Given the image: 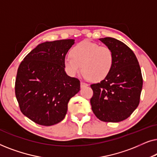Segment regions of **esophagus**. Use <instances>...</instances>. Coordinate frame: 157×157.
Here are the masks:
<instances>
[{"instance_id":"34e87169","label":"esophagus","mask_w":157,"mask_h":157,"mask_svg":"<svg viewBox=\"0 0 157 157\" xmlns=\"http://www.w3.org/2000/svg\"><path fill=\"white\" fill-rule=\"evenodd\" d=\"M88 86V84H87L86 83L83 82V81H81V88L85 87V86Z\"/></svg>"}]
</instances>
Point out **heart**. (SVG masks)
Wrapping results in <instances>:
<instances>
[{"instance_id": "obj_1", "label": "heart", "mask_w": 157, "mask_h": 157, "mask_svg": "<svg viewBox=\"0 0 157 157\" xmlns=\"http://www.w3.org/2000/svg\"><path fill=\"white\" fill-rule=\"evenodd\" d=\"M113 63V53L107 46L83 40L76 44L71 55L64 59V67L70 76H75L83 68L86 78L100 81L108 76Z\"/></svg>"}]
</instances>
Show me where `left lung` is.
<instances>
[{"label": "left lung", "instance_id": "left-lung-1", "mask_svg": "<svg viewBox=\"0 0 157 157\" xmlns=\"http://www.w3.org/2000/svg\"><path fill=\"white\" fill-rule=\"evenodd\" d=\"M99 40L112 50L113 63L106 78L91 84V109L101 121L119 122L139 106L143 86L141 68L134 53L123 42L110 37Z\"/></svg>", "mask_w": 157, "mask_h": 157}]
</instances>
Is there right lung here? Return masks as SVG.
I'll list each match as a JSON object with an SVG mask.
<instances>
[{"instance_id":"obj_1","label":"right lung","mask_w":157,"mask_h":157,"mask_svg":"<svg viewBox=\"0 0 157 157\" xmlns=\"http://www.w3.org/2000/svg\"><path fill=\"white\" fill-rule=\"evenodd\" d=\"M74 39L38 45L19 65L15 94L21 111L43 126L59 123L67 112L68 103L80 90V81L64 69V59Z\"/></svg>"}]
</instances>
